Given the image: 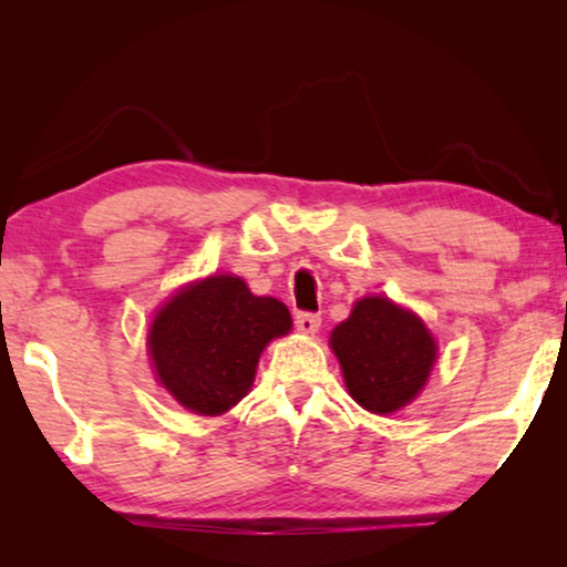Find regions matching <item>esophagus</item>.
Returning a JSON list of instances; mask_svg holds the SVG:
<instances>
[{"label": "esophagus", "instance_id": "obj_1", "mask_svg": "<svg viewBox=\"0 0 567 567\" xmlns=\"http://www.w3.org/2000/svg\"><path fill=\"white\" fill-rule=\"evenodd\" d=\"M295 328L305 334H315L320 330V315L315 312H297L295 315Z\"/></svg>", "mask_w": 567, "mask_h": 567}]
</instances>
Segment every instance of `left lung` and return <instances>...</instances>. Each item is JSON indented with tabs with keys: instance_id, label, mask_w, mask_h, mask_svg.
I'll use <instances>...</instances> for the list:
<instances>
[{
	"instance_id": "1",
	"label": "left lung",
	"mask_w": 567,
	"mask_h": 567,
	"mask_svg": "<svg viewBox=\"0 0 567 567\" xmlns=\"http://www.w3.org/2000/svg\"><path fill=\"white\" fill-rule=\"evenodd\" d=\"M344 385L364 410L395 412L417 395L435 362V340L388 297H364L332 330Z\"/></svg>"
}]
</instances>
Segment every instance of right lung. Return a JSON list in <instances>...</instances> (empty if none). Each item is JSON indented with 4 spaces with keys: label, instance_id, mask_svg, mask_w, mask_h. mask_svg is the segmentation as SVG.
I'll list each match as a JSON object with an SVG mask.
<instances>
[{
    "label": "right lung",
    "instance_id": "add662e5",
    "mask_svg": "<svg viewBox=\"0 0 567 567\" xmlns=\"http://www.w3.org/2000/svg\"><path fill=\"white\" fill-rule=\"evenodd\" d=\"M292 328L275 297H255L239 277H207L162 307L150 330L157 378L179 405L219 415L252 388L260 352Z\"/></svg>",
    "mask_w": 567,
    "mask_h": 567
}]
</instances>
